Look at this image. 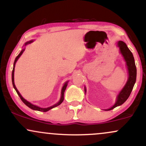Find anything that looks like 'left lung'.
<instances>
[{
    "instance_id": "obj_1",
    "label": "left lung",
    "mask_w": 146,
    "mask_h": 146,
    "mask_svg": "<svg viewBox=\"0 0 146 146\" xmlns=\"http://www.w3.org/2000/svg\"><path fill=\"white\" fill-rule=\"evenodd\" d=\"M117 45L119 48L120 53H121L122 56L123 57V59H124L125 63H126V66L127 68H128V81H127L124 87L122 88V90L119 92V95H117V100L115 104L112 107H110V108L106 109V110H110L115 108V107L123 104L126 101L127 99L129 98V96H130L132 88L134 87V85L135 84V82H136L137 68L136 66H135V59H134L132 52L130 51L127 45L123 41H119ZM84 91L86 93V90L85 87Z\"/></svg>"
}]
</instances>
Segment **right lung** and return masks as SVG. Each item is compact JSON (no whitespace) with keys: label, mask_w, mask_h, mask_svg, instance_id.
Instances as JSON below:
<instances>
[{"label":"right lung","mask_w":146,"mask_h":146,"mask_svg":"<svg viewBox=\"0 0 146 146\" xmlns=\"http://www.w3.org/2000/svg\"><path fill=\"white\" fill-rule=\"evenodd\" d=\"M32 42H33V41H31H31H29V42H27L25 43V45H27V44H29V43ZM24 51H25V48H23V49L22 50V51H21V53H20L19 54H18V56L17 57H16V59H15V61H14V68H13L12 73H11V80H12L13 86H14V89L16 90V93H18V95H19L20 98L21 99V100H22V101H23V103H24L26 105V106H27L29 107V108H31V109H32V110H38V111H41V112H46V111H48V110H49L52 109V108H55V107L58 106H59L60 104H61L62 102H63V100H64V91H65V90H66V86H67V84H68V81L66 82H65V84H64V86H63V87H62V91H61V98H60V101L58 102V103H57V104H54V105L51 106H50V107H48V108H40V107L37 106H36V105H33V104H32L30 103V102H29L28 101H27L26 100H25V99L23 98V97H22V95H21V94H20L19 91H18L17 88H16V86H15V84H14V68H15V64H16V62H17L18 59V58H20V57H21V55L23 54V52H24Z\"/></svg>","instance_id":"right-lung-1"}]
</instances>
